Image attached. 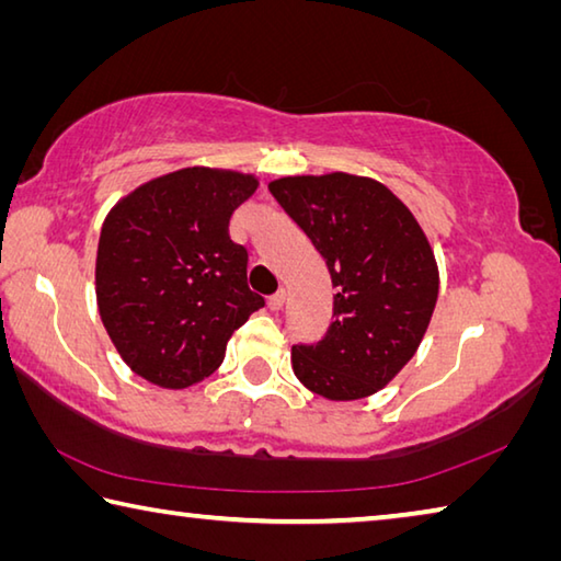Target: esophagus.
Segmentation results:
<instances>
[{
	"label": "esophagus",
	"mask_w": 561,
	"mask_h": 561,
	"mask_svg": "<svg viewBox=\"0 0 561 561\" xmlns=\"http://www.w3.org/2000/svg\"><path fill=\"white\" fill-rule=\"evenodd\" d=\"M284 299H287V294H284V289H279V291H274L272 297L267 299V307L272 309V311H279L282 307H284Z\"/></svg>",
	"instance_id": "obj_1"
}]
</instances>
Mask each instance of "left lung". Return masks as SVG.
Wrapping results in <instances>:
<instances>
[{"instance_id": "obj_1", "label": "left lung", "mask_w": 561, "mask_h": 561, "mask_svg": "<svg viewBox=\"0 0 561 561\" xmlns=\"http://www.w3.org/2000/svg\"><path fill=\"white\" fill-rule=\"evenodd\" d=\"M319 250L335 287L319 343L291 345L297 378L329 400L378 392L412 358L430 325L439 272L420 222L382 183L351 174L270 183Z\"/></svg>"}]
</instances>
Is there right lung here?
Here are the masks:
<instances>
[{"label": "right lung", "mask_w": 561, "mask_h": 561, "mask_svg": "<svg viewBox=\"0 0 561 561\" xmlns=\"http://www.w3.org/2000/svg\"><path fill=\"white\" fill-rule=\"evenodd\" d=\"M257 181L203 167L122 198L100 232L98 307L112 343L141 378L188 387L218 368L226 343L264 299L248 287V250L230 218Z\"/></svg>", "instance_id": "right-lung-1"}]
</instances>
